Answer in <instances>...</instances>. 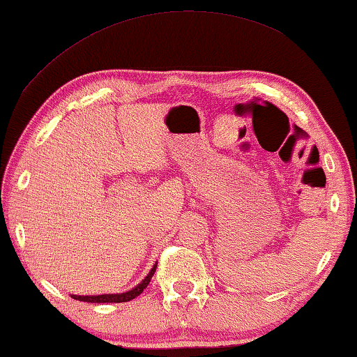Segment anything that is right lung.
Wrapping results in <instances>:
<instances>
[{
	"instance_id": "right-lung-1",
	"label": "right lung",
	"mask_w": 357,
	"mask_h": 357,
	"mask_svg": "<svg viewBox=\"0 0 357 357\" xmlns=\"http://www.w3.org/2000/svg\"><path fill=\"white\" fill-rule=\"evenodd\" d=\"M157 264L152 267V270L149 271V275L139 282L137 287H133L132 291L123 292V294H103V296H73V298H76L79 302H89V303H122V302H130L132 298L138 297L141 292H143L146 287H148L149 281L154 275Z\"/></svg>"
}]
</instances>
